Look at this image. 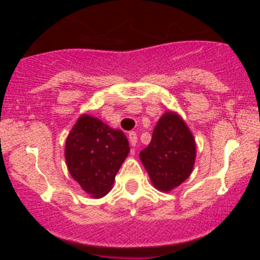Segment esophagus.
Here are the masks:
<instances>
[{
	"mask_svg": "<svg viewBox=\"0 0 260 260\" xmlns=\"http://www.w3.org/2000/svg\"><path fill=\"white\" fill-rule=\"evenodd\" d=\"M128 140H129L131 146L136 147V145H137V133H136V132L128 133Z\"/></svg>",
	"mask_w": 260,
	"mask_h": 260,
	"instance_id": "1",
	"label": "esophagus"
}]
</instances>
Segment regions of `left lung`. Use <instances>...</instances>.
Listing matches in <instances>:
<instances>
[{
  "instance_id": "left-lung-1",
  "label": "left lung",
  "mask_w": 260,
  "mask_h": 260,
  "mask_svg": "<svg viewBox=\"0 0 260 260\" xmlns=\"http://www.w3.org/2000/svg\"><path fill=\"white\" fill-rule=\"evenodd\" d=\"M141 162L157 190L170 192L190 177L196 158V143L190 128L179 113L162 114L152 140L140 152Z\"/></svg>"
}]
</instances>
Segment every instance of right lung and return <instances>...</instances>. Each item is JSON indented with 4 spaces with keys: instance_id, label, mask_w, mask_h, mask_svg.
<instances>
[{
    "instance_id": "obj_1",
    "label": "right lung",
    "mask_w": 260,
    "mask_h": 260,
    "mask_svg": "<svg viewBox=\"0 0 260 260\" xmlns=\"http://www.w3.org/2000/svg\"><path fill=\"white\" fill-rule=\"evenodd\" d=\"M129 153L120 129L98 118L81 114L65 141V161L72 177L94 199L106 196Z\"/></svg>"
}]
</instances>
